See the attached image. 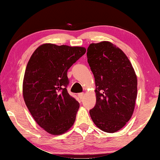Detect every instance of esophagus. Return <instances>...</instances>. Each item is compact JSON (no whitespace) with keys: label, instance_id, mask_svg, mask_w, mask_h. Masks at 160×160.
<instances>
[{"label":"esophagus","instance_id":"34e87169","mask_svg":"<svg viewBox=\"0 0 160 160\" xmlns=\"http://www.w3.org/2000/svg\"><path fill=\"white\" fill-rule=\"evenodd\" d=\"M84 95L85 94L83 93H78V98H79L80 99H83V97H84Z\"/></svg>","mask_w":160,"mask_h":160}]
</instances>
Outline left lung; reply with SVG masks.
Returning a JSON list of instances; mask_svg holds the SVG:
<instances>
[{
  "mask_svg": "<svg viewBox=\"0 0 160 160\" xmlns=\"http://www.w3.org/2000/svg\"><path fill=\"white\" fill-rule=\"evenodd\" d=\"M87 58L96 86L91 117L100 129L117 132L129 121L135 108V71L125 53L109 41L89 45Z\"/></svg>",
  "mask_w": 160,
  "mask_h": 160,
  "instance_id": "obj_1",
  "label": "left lung"
}]
</instances>
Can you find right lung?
<instances>
[{"label":"right lung","instance_id":"1","mask_svg":"<svg viewBox=\"0 0 160 160\" xmlns=\"http://www.w3.org/2000/svg\"><path fill=\"white\" fill-rule=\"evenodd\" d=\"M83 47L41 45L31 56L23 80L24 100L36 122L52 135L71 128L79 103L68 93L67 71L85 54Z\"/></svg>","mask_w":160,"mask_h":160}]
</instances>
